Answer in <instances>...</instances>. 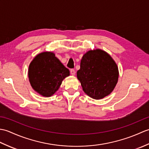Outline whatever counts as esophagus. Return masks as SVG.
Instances as JSON below:
<instances>
[{"label": "esophagus", "instance_id": "1", "mask_svg": "<svg viewBox=\"0 0 149 149\" xmlns=\"http://www.w3.org/2000/svg\"><path fill=\"white\" fill-rule=\"evenodd\" d=\"M70 74L72 75H74L75 74V71L74 69H71L70 70Z\"/></svg>", "mask_w": 149, "mask_h": 149}]
</instances>
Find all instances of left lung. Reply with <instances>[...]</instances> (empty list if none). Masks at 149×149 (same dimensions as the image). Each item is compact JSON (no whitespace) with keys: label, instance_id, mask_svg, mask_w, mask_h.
<instances>
[{"label":"left lung","instance_id":"obj_1","mask_svg":"<svg viewBox=\"0 0 149 149\" xmlns=\"http://www.w3.org/2000/svg\"><path fill=\"white\" fill-rule=\"evenodd\" d=\"M77 76L84 92L98 100L108 95L115 88L118 70L108 54L97 49L90 50L83 56Z\"/></svg>","mask_w":149,"mask_h":149}]
</instances>
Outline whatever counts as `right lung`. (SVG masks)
Instances as JSON below:
<instances>
[{"label": "right lung", "mask_w": 149, "mask_h": 149, "mask_svg": "<svg viewBox=\"0 0 149 149\" xmlns=\"http://www.w3.org/2000/svg\"><path fill=\"white\" fill-rule=\"evenodd\" d=\"M69 75V70L50 52L37 55L31 63L28 72L33 88L44 97L52 95Z\"/></svg>", "instance_id": "right-lung-1"}]
</instances>
